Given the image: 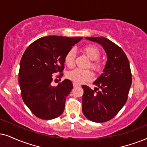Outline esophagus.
<instances>
[{"mask_svg":"<svg viewBox=\"0 0 147 147\" xmlns=\"http://www.w3.org/2000/svg\"><path fill=\"white\" fill-rule=\"evenodd\" d=\"M80 85L79 84H77V83H73V87H79Z\"/></svg>","mask_w":147,"mask_h":147,"instance_id":"esophagus-1","label":"esophagus"}]
</instances>
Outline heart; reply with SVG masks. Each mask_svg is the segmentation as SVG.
<instances>
[{
	"mask_svg": "<svg viewBox=\"0 0 147 147\" xmlns=\"http://www.w3.org/2000/svg\"><path fill=\"white\" fill-rule=\"evenodd\" d=\"M83 51L87 55V57L92 60L90 62V67L95 71H100L101 69V64L96 60H98L100 56V51L95 46L87 45L83 47ZM75 59V51L74 49H70L67 52L64 57L65 64L68 67L71 68L74 66ZM67 78L77 84H81L88 81L93 78L92 72L89 70L75 69L67 73Z\"/></svg>",
	"mask_w": 147,
	"mask_h": 147,
	"instance_id": "1",
	"label": "heart"
}]
</instances>
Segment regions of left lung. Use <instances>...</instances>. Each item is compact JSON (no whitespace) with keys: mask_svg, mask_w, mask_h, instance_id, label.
<instances>
[{"mask_svg":"<svg viewBox=\"0 0 147 147\" xmlns=\"http://www.w3.org/2000/svg\"><path fill=\"white\" fill-rule=\"evenodd\" d=\"M85 39L100 44L107 53V61L103 73L94 82L97 87L93 90L82 86V111L89 120L103 123L114 117L127 101L132 82L130 66L124 51L111 40L103 36Z\"/></svg>","mask_w":147,"mask_h":147,"instance_id":"left-lung-1","label":"left lung"}]
</instances>
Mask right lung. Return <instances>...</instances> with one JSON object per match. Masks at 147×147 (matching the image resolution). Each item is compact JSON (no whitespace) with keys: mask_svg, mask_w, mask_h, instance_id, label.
Listing matches in <instances>:
<instances>
[{"mask_svg":"<svg viewBox=\"0 0 147 147\" xmlns=\"http://www.w3.org/2000/svg\"><path fill=\"white\" fill-rule=\"evenodd\" d=\"M82 38L42 37L30 45L24 53L19 71L22 97L37 117L53 119L64 111L65 101L73 85L70 80L65 79L56 87L52 86L53 74L63 71L65 55Z\"/></svg>","mask_w":147,"mask_h":147,"instance_id":"add662e5","label":"right lung"}]
</instances>
